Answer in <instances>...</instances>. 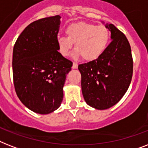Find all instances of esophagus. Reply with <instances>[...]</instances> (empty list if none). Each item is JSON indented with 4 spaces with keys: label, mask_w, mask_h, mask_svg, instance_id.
<instances>
[{
    "label": "esophagus",
    "mask_w": 148,
    "mask_h": 148,
    "mask_svg": "<svg viewBox=\"0 0 148 148\" xmlns=\"http://www.w3.org/2000/svg\"><path fill=\"white\" fill-rule=\"evenodd\" d=\"M72 68L73 69H77V63H73V65H72Z\"/></svg>",
    "instance_id": "esophagus-1"
}]
</instances>
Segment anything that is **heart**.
Listing matches in <instances>:
<instances>
[{"label": "heart", "mask_w": 148, "mask_h": 148, "mask_svg": "<svg viewBox=\"0 0 148 148\" xmlns=\"http://www.w3.org/2000/svg\"><path fill=\"white\" fill-rule=\"evenodd\" d=\"M67 36H58V49L63 56H68L75 43L72 58L82 56L88 61L96 60L104 52L109 42L110 34L103 25L84 22L70 24L66 29Z\"/></svg>", "instance_id": "heart-1"}]
</instances>
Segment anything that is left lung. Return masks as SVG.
I'll return each instance as SVG.
<instances>
[{
  "mask_svg": "<svg viewBox=\"0 0 148 148\" xmlns=\"http://www.w3.org/2000/svg\"><path fill=\"white\" fill-rule=\"evenodd\" d=\"M105 27L110 31V45L96 60L78 66L84 101L97 110L118 103L128 89L133 74L128 40L112 24L107 23Z\"/></svg>",
  "mask_w": 148,
  "mask_h": 148,
  "instance_id": "obj_1",
  "label": "left lung"
}]
</instances>
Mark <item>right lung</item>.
<instances>
[{
    "instance_id": "add662e5",
    "label": "right lung",
    "mask_w": 148,
    "mask_h": 148,
    "mask_svg": "<svg viewBox=\"0 0 148 148\" xmlns=\"http://www.w3.org/2000/svg\"><path fill=\"white\" fill-rule=\"evenodd\" d=\"M60 17L56 15L30 24L13 49L15 91L25 107L40 114L60 108L67 73L72 62L58 52Z\"/></svg>"
}]
</instances>
